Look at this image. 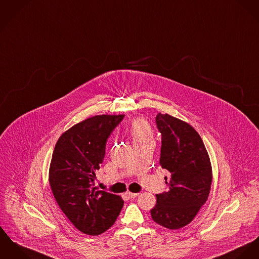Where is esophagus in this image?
<instances>
[{"instance_id":"obj_1","label":"esophagus","mask_w":259,"mask_h":259,"mask_svg":"<svg viewBox=\"0 0 259 259\" xmlns=\"http://www.w3.org/2000/svg\"><path fill=\"white\" fill-rule=\"evenodd\" d=\"M125 195L128 197V198H136L140 195V193H132V192H126Z\"/></svg>"}]
</instances>
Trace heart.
<instances>
[{
	"label": "heart",
	"mask_w": 259,
	"mask_h": 259,
	"mask_svg": "<svg viewBox=\"0 0 259 259\" xmlns=\"http://www.w3.org/2000/svg\"><path fill=\"white\" fill-rule=\"evenodd\" d=\"M131 135L135 142L152 140V131L149 124L141 118L133 121L131 125Z\"/></svg>",
	"instance_id": "1"
}]
</instances>
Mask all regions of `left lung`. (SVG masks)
<instances>
[{
  "label": "left lung",
  "mask_w": 259,
  "mask_h": 259,
  "mask_svg": "<svg viewBox=\"0 0 259 259\" xmlns=\"http://www.w3.org/2000/svg\"><path fill=\"white\" fill-rule=\"evenodd\" d=\"M155 121L161 134L159 163L170 177H165L169 190L156 195L150 212L156 224L178 230L190 224L208 200L212 165L201 137L188 122L160 113Z\"/></svg>",
  "instance_id": "left-lung-1"
}]
</instances>
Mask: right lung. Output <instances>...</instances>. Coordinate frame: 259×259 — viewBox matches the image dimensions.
I'll use <instances>...</instances> for the list:
<instances>
[{"mask_svg":"<svg viewBox=\"0 0 259 259\" xmlns=\"http://www.w3.org/2000/svg\"><path fill=\"white\" fill-rule=\"evenodd\" d=\"M124 115H100L76 123L56 142L49 167L52 194L80 232L98 235L109 230L123 206L115 194L95 187L106 143Z\"/></svg>","mask_w":259,"mask_h":259,"instance_id":"obj_1","label":"right lung"}]
</instances>
